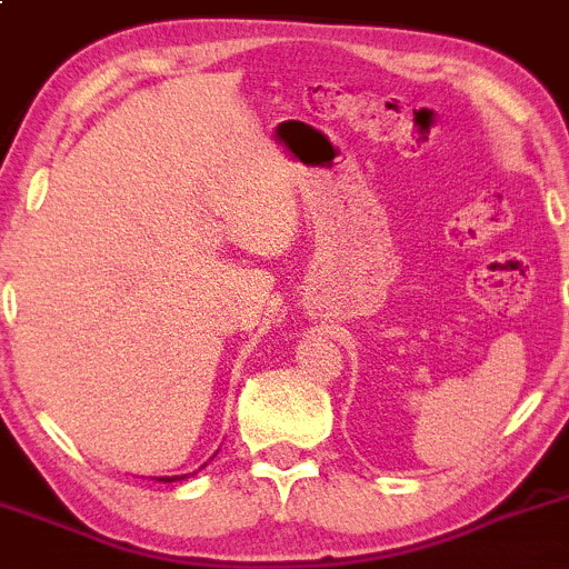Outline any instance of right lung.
Returning <instances> with one entry per match:
<instances>
[{"instance_id": "obj_1", "label": "right lung", "mask_w": 569, "mask_h": 569, "mask_svg": "<svg viewBox=\"0 0 569 569\" xmlns=\"http://www.w3.org/2000/svg\"><path fill=\"white\" fill-rule=\"evenodd\" d=\"M181 479H187V473L183 476H159L157 481H181Z\"/></svg>"}]
</instances>
